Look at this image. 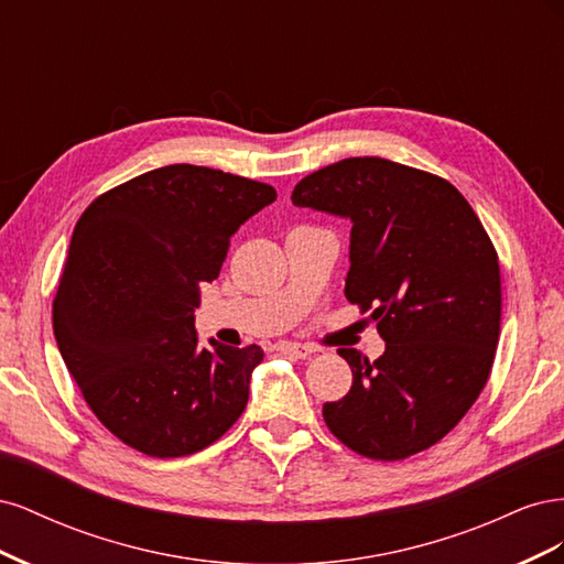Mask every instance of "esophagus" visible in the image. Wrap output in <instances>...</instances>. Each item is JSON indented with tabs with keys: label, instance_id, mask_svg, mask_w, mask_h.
Masks as SVG:
<instances>
[{
	"label": "esophagus",
	"instance_id": "esophagus-1",
	"mask_svg": "<svg viewBox=\"0 0 564 564\" xmlns=\"http://www.w3.org/2000/svg\"><path fill=\"white\" fill-rule=\"evenodd\" d=\"M278 350L282 355H289V357H296V360H305V357L313 355V348L311 346H303V344H292V340H282V344L278 346Z\"/></svg>",
	"mask_w": 564,
	"mask_h": 564
}]
</instances>
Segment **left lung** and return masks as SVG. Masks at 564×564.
Wrapping results in <instances>:
<instances>
[{"instance_id": "obj_1", "label": "left lung", "mask_w": 564, "mask_h": 564, "mask_svg": "<svg viewBox=\"0 0 564 564\" xmlns=\"http://www.w3.org/2000/svg\"><path fill=\"white\" fill-rule=\"evenodd\" d=\"M296 207L348 218L346 299L386 340L352 369L348 395L322 406L352 452L398 460L433 447L480 395L501 329L499 259L456 187L381 158H348L305 176Z\"/></svg>"}]
</instances>
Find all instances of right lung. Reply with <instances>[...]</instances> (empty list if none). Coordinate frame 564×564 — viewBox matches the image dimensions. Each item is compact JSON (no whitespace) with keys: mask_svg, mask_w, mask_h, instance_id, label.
<instances>
[{"mask_svg":"<svg viewBox=\"0 0 564 564\" xmlns=\"http://www.w3.org/2000/svg\"><path fill=\"white\" fill-rule=\"evenodd\" d=\"M275 187L169 164L94 199L77 220L54 299L67 371L106 429L148 456L209 447L240 419L259 346L197 344L199 284Z\"/></svg>","mask_w":564,"mask_h":564,"instance_id":"1","label":"right lung"}]
</instances>
